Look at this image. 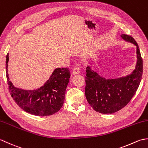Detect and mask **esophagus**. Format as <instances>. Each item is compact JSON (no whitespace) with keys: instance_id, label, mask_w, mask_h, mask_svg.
Returning a JSON list of instances; mask_svg holds the SVG:
<instances>
[{"instance_id":"obj_1","label":"esophagus","mask_w":148,"mask_h":148,"mask_svg":"<svg viewBox=\"0 0 148 148\" xmlns=\"http://www.w3.org/2000/svg\"><path fill=\"white\" fill-rule=\"evenodd\" d=\"M80 68L78 67V66H75V67L74 68L73 70V72H72V74H73V75H78L80 73Z\"/></svg>"}]
</instances>
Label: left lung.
Here are the masks:
<instances>
[{
    "label": "left lung",
    "mask_w": 148,
    "mask_h": 148,
    "mask_svg": "<svg viewBox=\"0 0 148 148\" xmlns=\"http://www.w3.org/2000/svg\"><path fill=\"white\" fill-rule=\"evenodd\" d=\"M120 36L137 48L136 64L130 73L107 78L92 69V64L86 67V97L93 109L101 114H113L125 107L135 95L143 75V62L137 42L128 35Z\"/></svg>",
    "instance_id": "1"
}]
</instances>
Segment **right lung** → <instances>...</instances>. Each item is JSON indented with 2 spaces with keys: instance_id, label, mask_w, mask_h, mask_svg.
<instances>
[{
  "instance_id": "add662e5",
  "label": "right lung",
  "mask_w": 148,
  "mask_h": 148,
  "mask_svg": "<svg viewBox=\"0 0 148 148\" xmlns=\"http://www.w3.org/2000/svg\"><path fill=\"white\" fill-rule=\"evenodd\" d=\"M9 53L5 69L9 89L14 101L23 110L38 116H50L61 109L65 99L66 89L70 81L68 68H56L43 86L27 90L14 86L8 73Z\"/></svg>"
}]
</instances>
